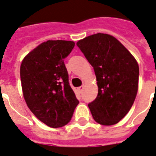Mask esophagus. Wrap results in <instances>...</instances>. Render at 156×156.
Wrapping results in <instances>:
<instances>
[{
  "mask_svg": "<svg viewBox=\"0 0 156 156\" xmlns=\"http://www.w3.org/2000/svg\"><path fill=\"white\" fill-rule=\"evenodd\" d=\"M83 88H84V86H81V87H78V90L80 92H82V90H83Z\"/></svg>",
  "mask_w": 156,
  "mask_h": 156,
  "instance_id": "esophagus-1",
  "label": "esophagus"
}]
</instances>
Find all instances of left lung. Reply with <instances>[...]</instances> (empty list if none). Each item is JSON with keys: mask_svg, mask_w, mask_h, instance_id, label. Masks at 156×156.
<instances>
[{"mask_svg": "<svg viewBox=\"0 0 156 156\" xmlns=\"http://www.w3.org/2000/svg\"><path fill=\"white\" fill-rule=\"evenodd\" d=\"M94 68L98 94L88 104L99 124H116L132 108L139 88V65L115 37L96 34L76 43Z\"/></svg>", "mask_w": 156, "mask_h": 156, "instance_id": "obj_1", "label": "left lung"}]
</instances>
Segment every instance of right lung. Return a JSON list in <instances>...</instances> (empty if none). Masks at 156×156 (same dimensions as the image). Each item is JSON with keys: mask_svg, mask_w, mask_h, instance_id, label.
<instances>
[{"mask_svg": "<svg viewBox=\"0 0 156 156\" xmlns=\"http://www.w3.org/2000/svg\"><path fill=\"white\" fill-rule=\"evenodd\" d=\"M74 47L73 41L48 40L29 52L21 64L24 100L35 117L50 128L67 124L79 103L64 63Z\"/></svg>", "mask_w": 156, "mask_h": 156, "instance_id": "obj_1", "label": "right lung"}]
</instances>
